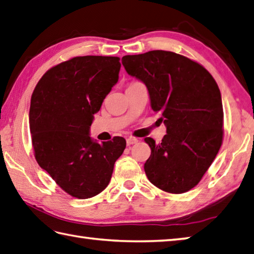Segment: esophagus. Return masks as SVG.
I'll return each instance as SVG.
<instances>
[{
	"label": "esophagus",
	"mask_w": 254,
	"mask_h": 254,
	"mask_svg": "<svg viewBox=\"0 0 254 254\" xmlns=\"http://www.w3.org/2000/svg\"><path fill=\"white\" fill-rule=\"evenodd\" d=\"M137 142H138V140H137L136 137L130 136V137L127 138V145H133V144H135V143H137Z\"/></svg>",
	"instance_id": "esophagus-1"
}]
</instances>
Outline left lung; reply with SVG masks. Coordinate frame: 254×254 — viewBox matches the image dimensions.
<instances>
[{
	"label": "left lung",
	"mask_w": 254,
	"mask_h": 254,
	"mask_svg": "<svg viewBox=\"0 0 254 254\" xmlns=\"http://www.w3.org/2000/svg\"><path fill=\"white\" fill-rule=\"evenodd\" d=\"M127 72L145 84L153 111L167 134L145 137L151 156L144 171L154 186L183 193L195 187L219 152L223 110L218 84L201 64L182 55L152 51L122 57Z\"/></svg>",
	"instance_id": "8db88e82"
}]
</instances>
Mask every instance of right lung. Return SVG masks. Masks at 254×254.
I'll use <instances>...</instances> for the list:
<instances>
[{"mask_svg":"<svg viewBox=\"0 0 254 254\" xmlns=\"http://www.w3.org/2000/svg\"><path fill=\"white\" fill-rule=\"evenodd\" d=\"M119 57H73L45 72L32 94L29 127L35 158L69 195L87 199L111 180L127 142L90 137L93 114L119 80Z\"/></svg>","mask_w":254,"mask_h":254,"instance_id":"obj_1","label":"right lung"}]
</instances>
